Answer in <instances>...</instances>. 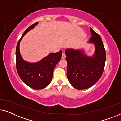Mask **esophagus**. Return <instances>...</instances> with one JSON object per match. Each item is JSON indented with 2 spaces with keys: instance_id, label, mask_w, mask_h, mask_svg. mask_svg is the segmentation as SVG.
<instances>
[{
  "instance_id": "1",
  "label": "esophagus",
  "mask_w": 121,
  "mask_h": 121,
  "mask_svg": "<svg viewBox=\"0 0 121 121\" xmlns=\"http://www.w3.org/2000/svg\"><path fill=\"white\" fill-rule=\"evenodd\" d=\"M65 57H66V55H65V54L64 53H62V59H65Z\"/></svg>"
}]
</instances>
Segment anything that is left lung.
<instances>
[{
  "label": "left lung",
  "mask_w": 121,
  "mask_h": 121,
  "mask_svg": "<svg viewBox=\"0 0 121 121\" xmlns=\"http://www.w3.org/2000/svg\"><path fill=\"white\" fill-rule=\"evenodd\" d=\"M89 43L95 44L94 56L88 57L82 50L67 49V78L73 86L78 90L88 89L101 77L105 68L106 52L101 37L90 28Z\"/></svg>",
  "instance_id": "left-lung-1"
}]
</instances>
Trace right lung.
<instances>
[{"label": "right lung", "mask_w": 121, "mask_h": 121, "mask_svg": "<svg viewBox=\"0 0 121 121\" xmlns=\"http://www.w3.org/2000/svg\"><path fill=\"white\" fill-rule=\"evenodd\" d=\"M37 24L35 23L27 28L18 41L16 49V66L17 73L23 82L31 88L39 90L45 88L50 84L54 68L62 58V51L50 53L35 63L27 62L22 59L19 51L20 42L25 35Z\"/></svg>", "instance_id": "right-lung-1"}]
</instances>
